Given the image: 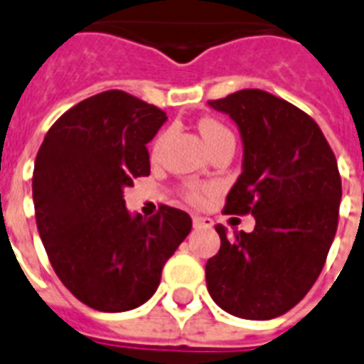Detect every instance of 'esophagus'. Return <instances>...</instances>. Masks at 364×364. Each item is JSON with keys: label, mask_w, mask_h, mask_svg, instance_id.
Returning <instances> with one entry per match:
<instances>
[{"label": "esophagus", "mask_w": 364, "mask_h": 364, "mask_svg": "<svg viewBox=\"0 0 364 364\" xmlns=\"http://www.w3.org/2000/svg\"><path fill=\"white\" fill-rule=\"evenodd\" d=\"M193 225L194 228H210L213 225L210 217H202V215H193Z\"/></svg>", "instance_id": "obj_1"}]
</instances>
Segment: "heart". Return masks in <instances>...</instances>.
Returning <instances> with one entry per match:
<instances>
[{
    "label": "heart",
    "instance_id": "obj_1",
    "mask_svg": "<svg viewBox=\"0 0 364 364\" xmlns=\"http://www.w3.org/2000/svg\"><path fill=\"white\" fill-rule=\"evenodd\" d=\"M200 134H202V137H204V143L208 145V149H211L215 143L223 141V139L232 137V134H230V132L221 124V122L211 121V119H205V121L200 122ZM159 145L160 141L156 143V149H159ZM202 198H204V194H202L200 188L191 191V200H193V202H202Z\"/></svg>",
    "mask_w": 364,
    "mask_h": 364
}]
</instances>
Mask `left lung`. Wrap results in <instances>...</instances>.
<instances>
[{
  "label": "left lung",
  "mask_w": 364,
  "mask_h": 364,
  "mask_svg": "<svg viewBox=\"0 0 364 364\" xmlns=\"http://www.w3.org/2000/svg\"><path fill=\"white\" fill-rule=\"evenodd\" d=\"M208 104L236 122L243 145L225 211L255 217L253 232L232 238L215 227L221 249L205 262L208 291L230 316L274 319L321 274L338 227V164L316 121L285 100L245 88Z\"/></svg>",
  "instance_id": "1"
}]
</instances>
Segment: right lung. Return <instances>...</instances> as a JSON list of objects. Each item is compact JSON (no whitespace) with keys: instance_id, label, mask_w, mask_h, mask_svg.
Segmentation results:
<instances>
[{"instance_id":"obj_1","label":"right lung","mask_w":364,"mask_h":364,"mask_svg":"<svg viewBox=\"0 0 364 364\" xmlns=\"http://www.w3.org/2000/svg\"><path fill=\"white\" fill-rule=\"evenodd\" d=\"M166 121L159 107L107 90L65 111L39 147L37 230L60 282L94 310L145 304L193 228L176 208L162 205L151 219L126 210L124 188L151 173L147 143Z\"/></svg>"}]
</instances>
